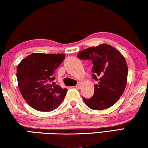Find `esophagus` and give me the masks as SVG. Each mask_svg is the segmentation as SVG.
<instances>
[{
	"mask_svg": "<svg viewBox=\"0 0 148 148\" xmlns=\"http://www.w3.org/2000/svg\"><path fill=\"white\" fill-rule=\"evenodd\" d=\"M81 87H82V85H81L80 84H77L76 86V88L77 89H80V88H81Z\"/></svg>",
	"mask_w": 148,
	"mask_h": 148,
	"instance_id": "obj_1",
	"label": "esophagus"
}]
</instances>
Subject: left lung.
Here are the masks:
<instances>
[{
	"label": "left lung",
	"instance_id": "1",
	"mask_svg": "<svg viewBox=\"0 0 148 148\" xmlns=\"http://www.w3.org/2000/svg\"><path fill=\"white\" fill-rule=\"evenodd\" d=\"M79 59L91 60L92 78L99 81L94 85V95L82 99L91 109L103 110L118 101L125 89L128 67L123 54L107 43L83 49L77 56Z\"/></svg>",
	"mask_w": 148,
	"mask_h": 148
}]
</instances>
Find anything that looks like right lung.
Masks as SVG:
<instances>
[{
  "mask_svg": "<svg viewBox=\"0 0 148 148\" xmlns=\"http://www.w3.org/2000/svg\"><path fill=\"white\" fill-rule=\"evenodd\" d=\"M64 53H33L22 60L16 69L18 86L26 103L40 111H51L62 103L67 89L50 84Z\"/></svg>",
  "mask_w": 148,
  "mask_h": 148,
  "instance_id": "add662e5",
  "label": "right lung"
}]
</instances>
